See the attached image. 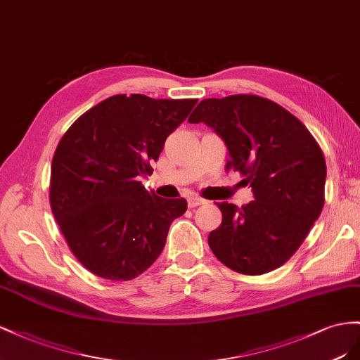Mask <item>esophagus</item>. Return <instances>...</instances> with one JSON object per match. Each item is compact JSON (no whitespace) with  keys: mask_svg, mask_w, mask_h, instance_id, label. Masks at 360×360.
Here are the masks:
<instances>
[{"mask_svg":"<svg viewBox=\"0 0 360 360\" xmlns=\"http://www.w3.org/2000/svg\"><path fill=\"white\" fill-rule=\"evenodd\" d=\"M187 202H188V208H196V207H199V205L207 203V200L199 198V196H188Z\"/></svg>","mask_w":360,"mask_h":360,"instance_id":"1","label":"esophagus"}]
</instances>
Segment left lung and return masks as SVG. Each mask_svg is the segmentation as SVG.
<instances>
[{
    "instance_id": "obj_1",
    "label": "left lung",
    "mask_w": 360,
    "mask_h": 360,
    "mask_svg": "<svg viewBox=\"0 0 360 360\" xmlns=\"http://www.w3.org/2000/svg\"><path fill=\"white\" fill-rule=\"evenodd\" d=\"M190 123H207L229 150L228 169L250 184L255 200L217 203L221 224L208 244L231 270L258 276L279 269L300 248L324 207L326 161L303 123L276 102L231 95L199 102Z\"/></svg>"
}]
</instances>
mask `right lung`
Returning <instances> with one entry per match:
<instances>
[{
    "mask_svg": "<svg viewBox=\"0 0 360 360\" xmlns=\"http://www.w3.org/2000/svg\"><path fill=\"white\" fill-rule=\"evenodd\" d=\"M198 99L115 95L79 116L51 164L49 203L70 252L89 271L131 281L161 255L186 199H162L141 186L166 139Z\"/></svg>",
    "mask_w": 360,
    "mask_h": 360,
    "instance_id": "obj_1",
    "label": "right lung"
}]
</instances>
